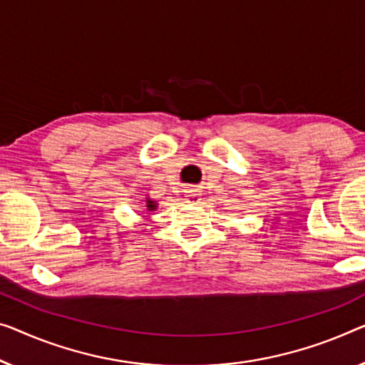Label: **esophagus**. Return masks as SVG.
<instances>
[{
    "instance_id": "34e87169",
    "label": "esophagus",
    "mask_w": 365,
    "mask_h": 365,
    "mask_svg": "<svg viewBox=\"0 0 365 365\" xmlns=\"http://www.w3.org/2000/svg\"><path fill=\"white\" fill-rule=\"evenodd\" d=\"M188 195H187V198H185V200H187V203H192V205H198L200 203V192H198V190H188V192H187Z\"/></svg>"
}]
</instances>
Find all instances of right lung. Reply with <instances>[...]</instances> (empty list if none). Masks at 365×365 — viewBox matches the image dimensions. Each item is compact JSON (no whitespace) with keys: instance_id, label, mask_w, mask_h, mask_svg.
<instances>
[{"instance_id":"add662e5","label":"right lung","mask_w":365,"mask_h":365,"mask_svg":"<svg viewBox=\"0 0 365 365\" xmlns=\"http://www.w3.org/2000/svg\"><path fill=\"white\" fill-rule=\"evenodd\" d=\"M145 208H148L149 211H154L155 210V201H152V200H145Z\"/></svg>"}]
</instances>
